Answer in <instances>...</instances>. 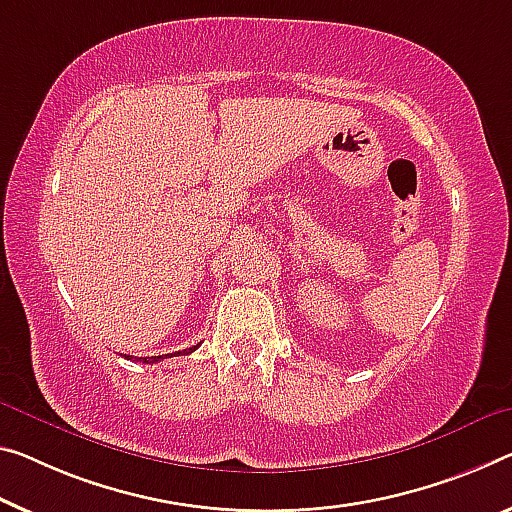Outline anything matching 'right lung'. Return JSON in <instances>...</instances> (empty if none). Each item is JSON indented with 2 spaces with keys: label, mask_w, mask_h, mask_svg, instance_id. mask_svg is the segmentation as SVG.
I'll return each instance as SVG.
<instances>
[{
  "label": "right lung",
  "mask_w": 512,
  "mask_h": 512,
  "mask_svg": "<svg viewBox=\"0 0 512 512\" xmlns=\"http://www.w3.org/2000/svg\"><path fill=\"white\" fill-rule=\"evenodd\" d=\"M196 348H199V345H194V348H190V350H183V352H171L169 357H178V355H190V352H194ZM137 361H144V364H155V361H162V359H167V355L164 357H135Z\"/></svg>",
  "instance_id": "right-lung-1"
}]
</instances>
